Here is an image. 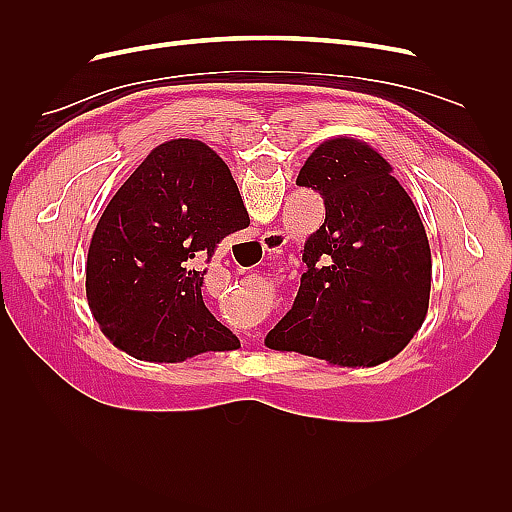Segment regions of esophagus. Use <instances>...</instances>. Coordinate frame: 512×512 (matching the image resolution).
<instances>
[{
	"instance_id": "1",
	"label": "esophagus",
	"mask_w": 512,
	"mask_h": 512,
	"mask_svg": "<svg viewBox=\"0 0 512 512\" xmlns=\"http://www.w3.org/2000/svg\"><path fill=\"white\" fill-rule=\"evenodd\" d=\"M286 245V235L282 230H271L262 235V247H265V254H277L282 252V247Z\"/></svg>"
}]
</instances>
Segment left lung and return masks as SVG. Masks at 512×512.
Here are the masks:
<instances>
[{
  "label": "left lung",
  "instance_id": "left-lung-1",
  "mask_svg": "<svg viewBox=\"0 0 512 512\" xmlns=\"http://www.w3.org/2000/svg\"><path fill=\"white\" fill-rule=\"evenodd\" d=\"M297 185L318 192L327 213L305 241L297 299L265 344L335 365L384 363L429 307L431 252L412 198L391 164L354 138L322 143Z\"/></svg>",
  "mask_w": 512,
  "mask_h": 512
}]
</instances>
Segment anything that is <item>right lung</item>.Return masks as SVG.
I'll return each instance as SVG.
<instances>
[{
	"instance_id": "obj_1",
	"label": "right lung",
	"mask_w": 512,
	"mask_h": 512,
	"mask_svg": "<svg viewBox=\"0 0 512 512\" xmlns=\"http://www.w3.org/2000/svg\"><path fill=\"white\" fill-rule=\"evenodd\" d=\"M247 226L237 183L211 147L177 138L153 149L91 237L85 288L102 333L136 359L160 363L239 348L207 309L196 265Z\"/></svg>"
}]
</instances>
